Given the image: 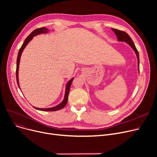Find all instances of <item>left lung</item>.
Instances as JSON below:
<instances>
[{
	"label": "left lung",
	"instance_id": "left-lung-1",
	"mask_svg": "<svg viewBox=\"0 0 157 157\" xmlns=\"http://www.w3.org/2000/svg\"><path fill=\"white\" fill-rule=\"evenodd\" d=\"M112 30H113V32H114V34L117 35V39L118 40V41H124V42L127 43L128 44H129L130 46V47L132 48L136 55H137V63H138V69L139 71V53L137 49L136 48V46L134 44V43H133L132 40L130 38V37L127 34L126 32L121 31V30H119L117 29H112Z\"/></svg>",
	"mask_w": 157,
	"mask_h": 157
}]
</instances>
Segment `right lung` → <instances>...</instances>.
<instances>
[{"mask_svg": "<svg viewBox=\"0 0 157 157\" xmlns=\"http://www.w3.org/2000/svg\"><path fill=\"white\" fill-rule=\"evenodd\" d=\"M49 30L45 28V27H42V28H39V29H37L36 30H34L33 31L31 34L25 39V40H24L23 44H22L21 47L20 48V50L18 52V57H17V62H16V81H17V84L18 87L20 88V85H19V81H18V69H19V64H20V57L21 55V53L23 51L24 48H25V46L28 44V43L30 42V41L32 39V38L34 37V36L39 35L40 34H45V33H47ZM73 78L69 80L68 81V83L66 85V88H65V96H64V98L63 101L59 104V105H57L53 108H36V107H34V108L37 110H40V111H58L62 109V108H63L65 106V105L67 104V101H68V96H69V90H70V87L71 85L72 82L73 81Z\"/></svg>", "mask_w": 157, "mask_h": 157, "instance_id": "obj_1", "label": "right lung"}]
</instances>
